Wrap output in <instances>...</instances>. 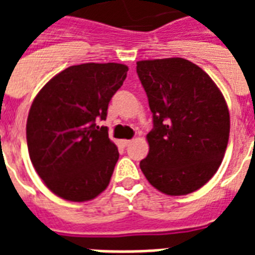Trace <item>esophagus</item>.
<instances>
[{"label":"esophagus","instance_id":"esophagus-1","mask_svg":"<svg viewBox=\"0 0 255 255\" xmlns=\"http://www.w3.org/2000/svg\"><path fill=\"white\" fill-rule=\"evenodd\" d=\"M132 140H127V139H123V140H120V144L123 145V147H127L128 144H131Z\"/></svg>","mask_w":255,"mask_h":255}]
</instances>
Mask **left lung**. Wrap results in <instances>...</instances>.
Here are the masks:
<instances>
[{
	"label": "left lung",
	"mask_w": 255,
	"mask_h": 255,
	"mask_svg": "<svg viewBox=\"0 0 255 255\" xmlns=\"http://www.w3.org/2000/svg\"><path fill=\"white\" fill-rule=\"evenodd\" d=\"M153 115L140 169L168 196L204 186L221 165L230 132L225 98L208 74L184 58L136 63Z\"/></svg>",
	"instance_id": "obj_1"
}]
</instances>
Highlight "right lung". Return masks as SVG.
I'll return each instance as SVG.
<instances>
[{"label": "right lung", "instance_id": "obj_1", "mask_svg": "<svg viewBox=\"0 0 255 255\" xmlns=\"http://www.w3.org/2000/svg\"><path fill=\"white\" fill-rule=\"evenodd\" d=\"M127 71L122 63L70 66L33 100L26 123L30 160L58 197L90 201L110 184L119 151L96 120H106Z\"/></svg>", "mask_w": 255, "mask_h": 255}]
</instances>
